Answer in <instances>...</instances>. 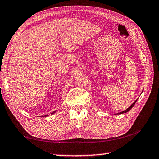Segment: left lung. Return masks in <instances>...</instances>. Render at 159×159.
<instances>
[{"mask_svg": "<svg viewBox=\"0 0 159 159\" xmlns=\"http://www.w3.org/2000/svg\"><path fill=\"white\" fill-rule=\"evenodd\" d=\"M136 101H137V100H136V101H135V102H134V103H133V104H132V105H131V106H130V107H129V108H128L126 110H125V111H122V112H120V113H118V114H122V113H126V112H128V111H129L130 110H131V108H132L133 107H134V106L135 105V103H136Z\"/></svg>", "mask_w": 159, "mask_h": 159, "instance_id": "1", "label": "left lung"}]
</instances>
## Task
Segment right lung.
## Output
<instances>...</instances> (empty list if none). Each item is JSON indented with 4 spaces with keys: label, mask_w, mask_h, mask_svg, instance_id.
Returning a JSON list of instances; mask_svg holds the SVG:
<instances>
[{
    "label": "right lung",
    "mask_w": 159,
    "mask_h": 159,
    "mask_svg": "<svg viewBox=\"0 0 159 159\" xmlns=\"http://www.w3.org/2000/svg\"><path fill=\"white\" fill-rule=\"evenodd\" d=\"M56 112V111H53V112H52L51 113V114L52 115V114H53V113H55ZM48 114H47V115H45V116H42L41 117H46V116H48Z\"/></svg>",
    "instance_id": "obj_1"
}]
</instances>
